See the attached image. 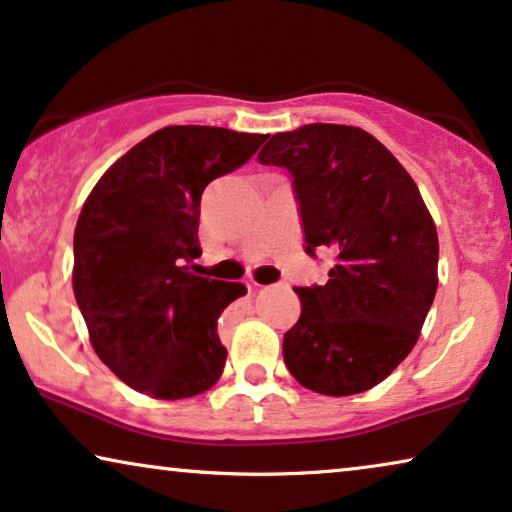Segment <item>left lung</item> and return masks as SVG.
Here are the masks:
<instances>
[{"label": "left lung", "instance_id": "left-lung-1", "mask_svg": "<svg viewBox=\"0 0 512 512\" xmlns=\"http://www.w3.org/2000/svg\"><path fill=\"white\" fill-rule=\"evenodd\" d=\"M257 161L288 168L306 252H335L325 285L297 288L283 337L292 377L323 395L370 391L407 358L438 290V231L410 173L356 126L276 133Z\"/></svg>", "mask_w": 512, "mask_h": 512}]
</instances>
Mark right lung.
Segmentation results:
<instances>
[{
	"label": "right lung",
	"mask_w": 512,
	"mask_h": 512,
	"mask_svg": "<svg viewBox=\"0 0 512 512\" xmlns=\"http://www.w3.org/2000/svg\"><path fill=\"white\" fill-rule=\"evenodd\" d=\"M267 135L166 126L121 156L74 229L72 285L98 358L135 391L192 398L220 379L217 318L245 285L192 274L201 194Z\"/></svg>",
	"instance_id": "right-lung-1"
}]
</instances>
